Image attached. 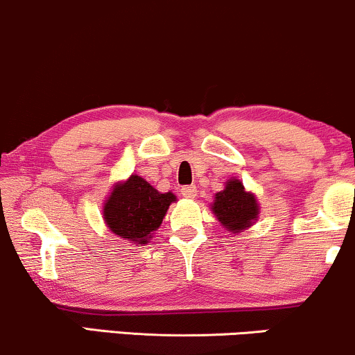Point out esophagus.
Returning <instances> with one entry per match:
<instances>
[{
  "instance_id": "34e87169",
  "label": "esophagus",
  "mask_w": 355,
  "mask_h": 355,
  "mask_svg": "<svg viewBox=\"0 0 355 355\" xmlns=\"http://www.w3.org/2000/svg\"><path fill=\"white\" fill-rule=\"evenodd\" d=\"M182 195L185 196V198H188V200H191V198H195L196 196V187L195 185H187V187H182Z\"/></svg>"
}]
</instances>
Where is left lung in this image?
I'll return each instance as SVG.
<instances>
[{
    "mask_svg": "<svg viewBox=\"0 0 355 355\" xmlns=\"http://www.w3.org/2000/svg\"><path fill=\"white\" fill-rule=\"evenodd\" d=\"M211 211L219 224L231 234H239L259 219L260 206L257 196L244 188L239 178H230L224 185V190L214 195Z\"/></svg>",
    "mask_w": 355,
    "mask_h": 355,
    "instance_id": "left-lung-1",
    "label": "left lung"
}]
</instances>
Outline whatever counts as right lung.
Returning a JSON list of instances; mask_svg holds the SVG:
<instances>
[{
  "instance_id": "obj_1",
  "label": "right lung",
  "mask_w": 355,
  "mask_h": 355,
  "mask_svg": "<svg viewBox=\"0 0 355 355\" xmlns=\"http://www.w3.org/2000/svg\"><path fill=\"white\" fill-rule=\"evenodd\" d=\"M177 201L172 191L160 193L141 175L114 183L103 203L106 227L121 239L146 245L162 224L168 206Z\"/></svg>"
}]
</instances>
